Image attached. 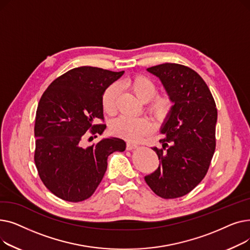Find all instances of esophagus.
Segmentation results:
<instances>
[{
	"label": "esophagus",
	"instance_id": "1",
	"mask_svg": "<svg viewBox=\"0 0 250 250\" xmlns=\"http://www.w3.org/2000/svg\"><path fill=\"white\" fill-rule=\"evenodd\" d=\"M137 147H138L137 144L130 143V142H127V143H126V150H133V149H136Z\"/></svg>",
	"mask_w": 250,
	"mask_h": 250
}]
</instances>
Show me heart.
<instances>
[{
  "mask_svg": "<svg viewBox=\"0 0 250 250\" xmlns=\"http://www.w3.org/2000/svg\"><path fill=\"white\" fill-rule=\"evenodd\" d=\"M120 88H126L142 102H148V112L154 120L162 122L169 116L173 108V99L168 93H156V85L150 78L135 75L117 85H110L102 94L101 103L103 110L113 114L116 109V99ZM150 129L149 123L144 118L121 116L111 125L112 133L130 142L139 141Z\"/></svg>",
  "mask_w": 250,
  "mask_h": 250,
  "instance_id": "1",
  "label": "heart"
}]
</instances>
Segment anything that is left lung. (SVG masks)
Wrapping results in <instances>:
<instances>
[{"label": "left lung", "instance_id": "1", "mask_svg": "<svg viewBox=\"0 0 250 250\" xmlns=\"http://www.w3.org/2000/svg\"><path fill=\"white\" fill-rule=\"evenodd\" d=\"M173 99L160 133L162 148H152L161 161L145 181L163 199L191 191L206 176L216 148L217 108L203 78L186 65L166 62L148 68Z\"/></svg>", "mask_w": 250, "mask_h": 250}]
</instances>
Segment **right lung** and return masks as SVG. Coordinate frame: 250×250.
Returning a JSON list of instances; mask_svg holds the SVG:
<instances>
[{"mask_svg": "<svg viewBox=\"0 0 250 250\" xmlns=\"http://www.w3.org/2000/svg\"><path fill=\"white\" fill-rule=\"evenodd\" d=\"M124 73L75 68L57 78L39 100L34 161L43 185L63 201L89 199L106 171L108 156L125 150V142L115 137L82 147L88 130L104 132L106 125H96L97 118L103 120L102 94Z\"/></svg>", "mask_w": 250, "mask_h": 250, "instance_id": "1", "label": "right lung"}]
</instances>
